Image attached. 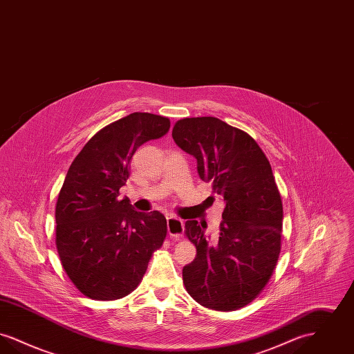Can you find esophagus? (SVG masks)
<instances>
[{"label": "esophagus", "mask_w": 354, "mask_h": 354, "mask_svg": "<svg viewBox=\"0 0 354 354\" xmlns=\"http://www.w3.org/2000/svg\"><path fill=\"white\" fill-rule=\"evenodd\" d=\"M167 231H169V236L174 240H180L183 232H185V223L183 220L169 216L167 218Z\"/></svg>", "instance_id": "1"}]
</instances>
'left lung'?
Masks as SVG:
<instances>
[{"label":"left lung","instance_id":"left-lung-1","mask_svg":"<svg viewBox=\"0 0 354 354\" xmlns=\"http://www.w3.org/2000/svg\"><path fill=\"white\" fill-rule=\"evenodd\" d=\"M172 138L225 203L214 243L198 220L185 221L196 247L183 268L185 289L205 308L240 309L268 284L281 251L283 203L270 162L251 135L214 117L180 119Z\"/></svg>","mask_w":354,"mask_h":354}]
</instances>
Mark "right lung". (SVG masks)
I'll use <instances>...</instances> for the list:
<instances>
[{
    "instance_id": "right-lung-1",
    "label": "right lung",
    "mask_w": 354,
    "mask_h": 354,
    "mask_svg": "<svg viewBox=\"0 0 354 354\" xmlns=\"http://www.w3.org/2000/svg\"><path fill=\"white\" fill-rule=\"evenodd\" d=\"M169 119L133 113L103 127L73 160L55 205V245L71 283L93 300H118L142 281L167 235L159 212H138L119 189L136 149L162 138Z\"/></svg>"
}]
</instances>
